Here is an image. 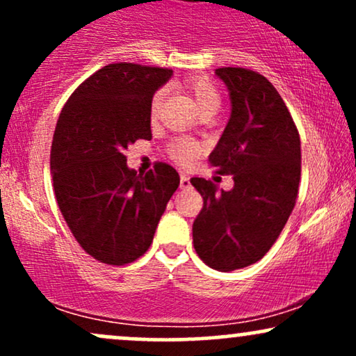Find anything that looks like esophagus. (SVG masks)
Masks as SVG:
<instances>
[{"label": "esophagus", "instance_id": "esophagus-1", "mask_svg": "<svg viewBox=\"0 0 356 356\" xmlns=\"http://www.w3.org/2000/svg\"><path fill=\"white\" fill-rule=\"evenodd\" d=\"M191 187V177L187 174L181 175V189H189Z\"/></svg>", "mask_w": 356, "mask_h": 356}]
</instances>
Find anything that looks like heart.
I'll return each instance as SVG.
<instances>
[{"instance_id": "b5f03b06", "label": "heart", "mask_w": 356, "mask_h": 356, "mask_svg": "<svg viewBox=\"0 0 356 356\" xmlns=\"http://www.w3.org/2000/svg\"><path fill=\"white\" fill-rule=\"evenodd\" d=\"M187 90L194 97L199 110L209 107V105H219L218 88L214 87V83L211 80L204 79V76H195V79L187 80ZM164 95L165 90H159L152 97V102H150V115L152 117L157 115L162 100H164ZM199 150H201V147H199L197 142L191 140V138H179L170 147V154L181 164H189L192 159L197 157Z\"/></svg>"}]
</instances>
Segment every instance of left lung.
I'll list each match as a JSON object with an SVG mask.
<instances>
[{"mask_svg":"<svg viewBox=\"0 0 356 356\" xmlns=\"http://www.w3.org/2000/svg\"><path fill=\"white\" fill-rule=\"evenodd\" d=\"M229 90L231 115L209 155L216 172L234 175L231 191L202 177L191 184L202 195L192 224L195 252L212 269L234 271L271 249L296 204L301 144L291 113L271 81L248 68H218Z\"/></svg>","mask_w":356,"mask_h":356,"instance_id":"obj_1","label":"left lung"}]
</instances>
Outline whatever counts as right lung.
<instances>
[{
    "instance_id": "obj_1",
    "label": "right lung",
    "mask_w": 356,
    "mask_h": 356,
    "mask_svg": "<svg viewBox=\"0 0 356 356\" xmlns=\"http://www.w3.org/2000/svg\"><path fill=\"white\" fill-rule=\"evenodd\" d=\"M172 70L112 63L80 85L61 110L50 169L58 207L72 234L105 264L132 263L152 244L177 170L155 164L137 174L124 150L150 140V102Z\"/></svg>"
}]
</instances>
